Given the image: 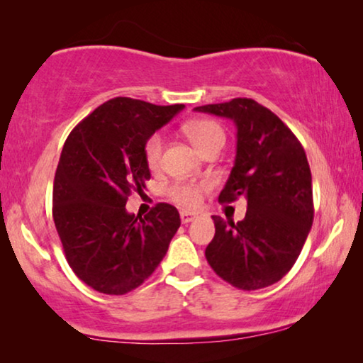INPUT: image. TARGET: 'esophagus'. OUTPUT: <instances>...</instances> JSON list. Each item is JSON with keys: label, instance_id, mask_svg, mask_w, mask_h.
<instances>
[{"label": "esophagus", "instance_id": "34e87169", "mask_svg": "<svg viewBox=\"0 0 363 363\" xmlns=\"http://www.w3.org/2000/svg\"><path fill=\"white\" fill-rule=\"evenodd\" d=\"M180 218H182V223H190L193 220H196V218H200V213H193V211H182L180 213Z\"/></svg>", "mask_w": 363, "mask_h": 363}]
</instances>
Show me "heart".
<instances>
[{
	"mask_svg": "<svg viewBox=\"0 0 363 363\" xmlns=\"http://www.w3.org/2000/svg\"><path fill=\"white\" fill-rule=\"evenodd\" d=\"M183 132L188 138L195 143V147L201 153L213 145H225V130L220 123L210 118H196L183 125ZM162 152H163V137L160 133H153L147 138L143 145V158H145L147 167L150 170H158L162 165ZM211 188L210 180H178L167 186V196L172 201L178 203L180 206L195 208L201 203L203 193Z\"/></svg>",
	"mask_w": 363,
	"mask_h": 363,
	"instance_id": "obj_1",
	"label": "heart"
}]
</instances>
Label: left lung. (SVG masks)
I'll use <instances>...</instances> for the list:
<instances>
[{
	"label": "left lung",
	"mask_w": 363,
	"mask_h": 363,
	"mask_svg": "<svg viewBox=\"0 0 363 363\" xmlns=\"http://www.w3.org/2000/svg\"><path fill=\"white\" fill-rule=\"evenodd\" d=\"M231 118L238 128L236 160L221 203L247 201L242 221L213 216L215 238L205 256L211 269L242 291L282 279L299 257L314 221L312 177L301 142L289 127L252 99L195 107Z\"/></svg>",
	"instance_id": "1"
}]
</instances>
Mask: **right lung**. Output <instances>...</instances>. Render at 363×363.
<instances>
[{
    "instance_id": "right-lung-1",
    "label": "right lung",
    "mask_w": 363,
    "mask_h": 363,
    "mask_svg": "<svg viewBox=\"0 0 363 363\" xmlns=\"http://www.w3.org/2000/svg\"><path fill=\"white\" fill-rule=\"evenodd\" d=\"M183 107L111 99L64 143L54 177V225L71 269L102 294H127L148 279L180 228L178 210L168 203L143 218L127 213L125 203L150 178L147 138Z\"/></svg>"
}]
</instances>
